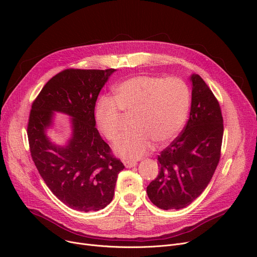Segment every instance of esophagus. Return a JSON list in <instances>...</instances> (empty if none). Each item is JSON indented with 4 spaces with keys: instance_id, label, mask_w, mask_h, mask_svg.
Segmentation results:
<instances>
[{
    "instance_id": "1",
    "label": "esophagus",
    "mask_w": 257,
    "mask_h": 257,
    "mask_svg": "<svg viewBox=\"0 0 257 257\" xmlns=\"http://www.w3.org/2000/svg\"><path fill=\"white\" fill-rule=\"evenodd\" d=\"M123 163H124L126 168H133V167H136L138 165L136 161H129V160H124Z\"/></svg>"
}]
</instances>
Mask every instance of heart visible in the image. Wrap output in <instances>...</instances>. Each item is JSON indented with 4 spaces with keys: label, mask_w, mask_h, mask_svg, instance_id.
Wrapping results in <instances>:
<instances>
[{
    "label": "heart",
    "mask_w": 257,
    "mask_h": 257,
    "mask_svg": "<svg viewBox=\"0 0 257 257\" xmlns=\"http://www.w3.org/2000/svg\"><path fill=\"white\" fill-rule=\"evenodd\" d=\"M114 100L101 97L94 117L103 136L115 142L121 132L120 111L134 114V130L114 144V151L126 159L136 160L153 148L164 147L181 131L187 118L191 93L183 80L141 75L121 81L113 90Z\"/></svg>",
    "instance_id": "heart-1"
}]
</instances>
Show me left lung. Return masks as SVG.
Returning <instances> with one entry per match:
<instances>
[{"mask_svg":"<svg viewBox=\"0 0 257 257\" xmlns=\"http://www.w3.org/2000/svg\"><path fill=\"white\" fill-rule=\"evenodd\" d=\"M191 81L190 118L158 155L159 173L147 186L152 203L165 210L184 208L203 193L221 157L224 126L220 104L199 75L193 74Z\"/></svg>","mask_w":257,"mask_h":257,"instance_id":"1","label":"left lung"}]
</instances>
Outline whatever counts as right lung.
Instances as JSON below:
<instances>
[{
  "label": "right lung",
  "instance_id": "obj_1",
  "mask_svg": "<svg viewBox=\"0 0 257 257\" xmlns=\"http://www.w3.org/2000/svg\"><path fill=\"white\" fill-rule=\"evenodd\" d=\"M115 72L67 69L51 78L32 103L28 140L40 176L62 203L79 211H98L110 203L117 174L125 167L96 128L94 106ZM54 112L72 118V138L64 147L46 136Z\"/></svg>",
  "mask_w": 257,
  "mask_h": 257
}]
</instances>
